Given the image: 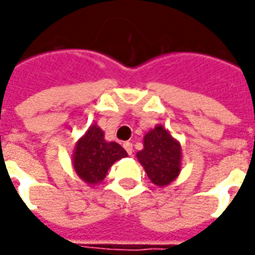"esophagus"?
Segmentation results:
<instances>
[{
  "label": "esophagus",
  "instance_id": "obj_1",
  "mask_svg": "<svg viewBox=\"0 0 255 255\" xmlns=\"http://www.w3.org/2000/svg\"><path fill=\"white\" fill-rule=\"evenodd\" d=\"M124 149L127 151L128 155H132V152H133V145H132V143H129V141H126V143L123 144Z\"/></svg>",
  "mask_w": 255,
  "mask_h": 255
}]
</instances>
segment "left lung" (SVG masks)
Returning <instances> with one entry per match:
<instances>
[{
    "label": "left lung",
    "instance_id": "1",
    "mask_svg": "<svg viewBox=\"0 0 255 255\" xmlns=\"http://www.w3.org/2000/svg\"><path fill=\"white\" fill-rule=\"evenodd\" d=\"M153 184L168 185L181 170V147L169 132L157 126L144 136V149L136 153Z\"/></svg>",
    "mask_w": 255,
    "mask_h": 255
}]
</instances>
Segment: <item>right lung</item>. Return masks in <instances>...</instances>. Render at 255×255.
Wrapping results in <instances>:
<instances>
[{"mask_svg":"<svg viewBox=\"0 0 255 255\" xmlns=\"http://www.w3.org/2000/svg\"><path fill=\"white\" fill-rule=\"evenodd\" d=\"M127 156L124 148L115 141H106L104 133L95 124L78 141L74 151V168L88 184H98L116 160Z\"/></svg>","mask_w":255,"mask_h":255,"instance_id":"add662e5","label":"right lung"}]
</instances>
